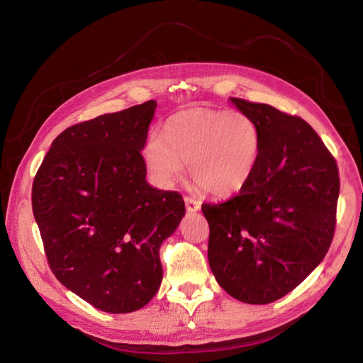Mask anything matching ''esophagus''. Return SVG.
I'll use <instances>...</instances> for the list:
<instances>
[{
  "mask_svg": "<svg viewBox=\"0 0 363 363\" xmlns=\"http://www.w3.org/2000/svg\"><path fill=\"white\" fill-rule=\"evenodd\" d=\"M184 204H186V208H188V212H196L200 211V201H196L195 199H192V196H184Z\"/></svg>",
  "mask_w": 363,
  "mask_h": 363,
  "instance_id": "obj_1",
  "label": "esophagus"
}]
</instances>
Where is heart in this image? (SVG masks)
<instances>
[{
	"label": "heart",
	"mask_w": 363,
	"mask_h": 363,
	"mask_svg": "<svg viewBox=\"0 0 363 363\" xmlns=\"http://www.w3.org/2000/svg\"><path fill=\"white\" fill-rule=\"evenodd\" d=\"M260 151V130L250 115L192 107L172 115L163 135L155 131L148 136L144 159L162 186L180 179L184 164L191 163L192 179L201 189L232 196L252 177Z\"/></svg>",
	"instance_id": "b5f03b06"
}]
</instances>
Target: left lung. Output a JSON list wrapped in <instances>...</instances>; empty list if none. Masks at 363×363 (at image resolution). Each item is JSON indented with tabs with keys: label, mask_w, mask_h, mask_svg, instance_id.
<instances>
[{
	"label": "left lung",
	"mask_w": 363,
	"mask_h": 363,
	"mask_svg": "<svg viewBox=\"0 0 363 363\" xmlns=\"http://www.w3.org/2000/svg\"><path fill=\"white\" fill-rule=\"evenodd\" d=\"M230 101L257 123L262 151L242 191L201 206L211 228L208 265L233 298L268 304L298 286L330 248L337 164L300 116L240 98Z\"/></svg>",
	"instance_id": "1"
}]
</instances>
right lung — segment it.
Returning a JSON list of instances; mask_svg holds the SVG:
<instances>
[{
    "label": "right lung",
    "mask_w": 363,
    "mask_h": 363,
    "mask_svg": "<svg viewBox=\"0 0 363 363\" xmlns=\"http://www.w3.org/2000/svg\"><path fill=\"white\" fill-rule=\"evenodd\" d=\"M150 100L68 127L52 140L31 188L33 213L56 279L108 313L156 295L159 250L184 216L179 192L145 180Z\"/></svg>",
    "instance_id": "obj_1"
}]
</instances>
